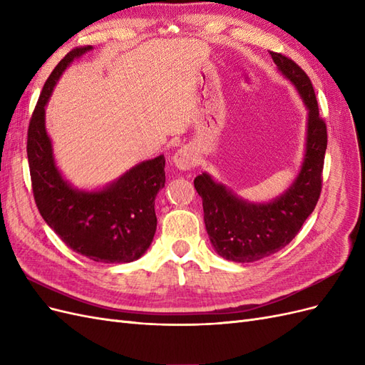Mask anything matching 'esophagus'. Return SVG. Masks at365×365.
<instances>
[{
  "instance_id": "1",
  "label": "esophagus",
  "mask_w": 365,
  "mask_h": 365,
  "mask_svg": "<svg viewBox=\"0 0 365 365\" xmlns=\"http://www.w3.org/2000/svg\"><path fill=\"white\" fill-rule=\"evenodd\" d=\"M172 161H173L176 169L189 170L193 168V165H196V155L189 146H182L181 149L175 152Z\"/></svg>"
}]
</instances>
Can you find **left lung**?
Returning <instances> with one entry per match:
<instances>
[{"instance_id": "obj_1", "label": "left lung", "mask_w": 365, "mask_h": 365, "mask_svg": "<svg viewBox=\"0 0 365 365\" xmlns=\"http://www.w3.org/2000/svg\"><path fill=\"white\" fill-rule=\"evenodd\" d=\"M282 74L295 85L307 108L306 153L297 180L277 200L252 204L202 173L195 189L202 197L204 222L213 248L227 260L256 262L280 251L298 235L322 193L327 128L319 115L314 86L307 74L282 53L269 51Z\"/></svg>"}]
</instances>
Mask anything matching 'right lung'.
Here are the masks:
<instances>
[{
  "instance_id": "1",
  "label": "right lung",
  "mask_w": 365,
  "mask_h": 365,
  "mask_svg": "<svg viewBox=\"0 0 365 365\" xmlns=\"http://www.w3.org/2000/svg\"><path fill=\"white\" fill-rule=\"evenodd\" d=\"M76 47L51 71L27 130L31 189L41 216L65 245L94 262L128 263L146 252L155 236V197L164 187V155L143 161L103 190H76L62 178L46 130V105L54 85L74 58Z\"/></svg>"
}]
</instances>
